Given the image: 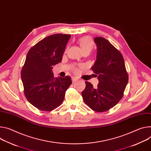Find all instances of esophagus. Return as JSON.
<instances>
[{"instance_id": "esophagus-1", "label": "esophagus", "mask_w": 151, "mask_h": 151, "mask_svg": "<svg viewBox=\"0 0 151 151\" xmlns=\"http://www.w3.org/2000/svg\"><path fill=\"white\" fill-rule=\"evenodd\" d=\"M72 82H73V83H75V82H76V81H78V79H77L76 78H74V77H73V78H72Z\"/></svg>"}]
</instances>
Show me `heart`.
<instances>
[{"instance_id":"1","label":"heart","mask_w":151,"mask_h":151,"mask_svg":"<svg viewBox=\"0 0 151 151\" xmlns=\"http://www.w3.org/2000/svg\"><path fill=\"white\" fill-rule=\"evenodd\" d=\"M79 43L80 47L83 50V52L84 51H91V49L93 47V42L91 38L89 36H85L81 38L79 40ZM73 70L74 73H79V69L76 67H74L73 68Z\"/></svg>"}]
</instances>
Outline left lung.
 Listing matches in <instances>:
<instances>
[{"label": "left lung", "instance_id": "1", "mask_svg": "<svg viewBox=\"0 0 151 151\" xmlns=\"http://www.w3.org/2000/svg\"><path fill=\"white\" fill-rule=\"evenodd\" d=\"M94 42L98 47L97 60L91 70L98 75L99 83L94 88L90 83L86 81V88L82 96L86 104L93 110L105 112L122 98L128 82V74L119 50L103 37H96Z\"/></svg>", "mask_w": 151, "mask_h": 151}]
</instances>
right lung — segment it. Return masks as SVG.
I'll use <instances>...</instances> for the list:
<instances>
[{"label": "right lung", "mask_w": 151, "mask_h": 151, "mask_svg": "<svg viewBox=\"0 0 151 151\" xmlns=\"http://www.w3.org/2000/svg\"><path fill=\"white\" fill-rule=\"evenodd\" d=\"M70 34L49 35L32 46L21 71L26 98L41 111H50L63 103L70 76L54 78L53 65L62 60Z\"/></svg>", "instance_id": "add662e5"}]
</instances>
